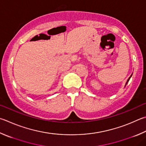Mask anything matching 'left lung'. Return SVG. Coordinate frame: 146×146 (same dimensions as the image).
Here are the masks:
<instances>
[{
    "label": "left lung",
    "instance_id": "1",
    "mask_svg": "<svg viewBox=\"0 0 146 146\" xmlns=\"http://www.w3.org/2000/svg\"><path fill=\"white\" fill-rule=\"evenodd\" d=\"M131 76H132V74H131V76H129V78L128 79V80H127V82H126V85L127 84H128V82H129V79H130V78L131 77ZM126 85H125V86H126Z\"/></svg>",
    "mask_w": 146,
    "mask_h": 146
}]
</instances>
